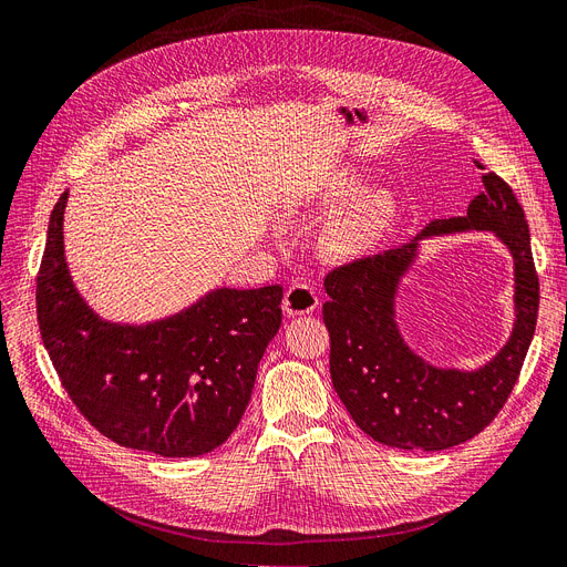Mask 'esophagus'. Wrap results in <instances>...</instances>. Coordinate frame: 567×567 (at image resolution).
<instances>
[{
	"mask_svg": "<svg viewBox=\"0 0 567 567\" xmlns=\"http://www.w3.org/2000/svg\"><path fill=\"white\" fill-rule=\"evenodd\" d=\"M281 307L288 316H305L319 307V296H316V290L311 286L296 284L286 290Z\"/></svg>",
	"mask_w": 567,
	"mask_h": 567,
	"instance_id": "esophagus-1",
	"label": "esophagus"
}]
</instances>
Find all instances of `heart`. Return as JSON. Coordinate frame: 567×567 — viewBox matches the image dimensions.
Returning <instances> with one entry per match:
<instances>
[{
	"label": "heart",
	"mask_w": 567,
	"mask_h": 567,
	"mask_svg": "<svg viewBox=\"0 0 567 567\" xmlns=\"http://www.w3.org/2000/svg\"><path fill=\"white\" fill-rule=\"evenodd\" d=\"M362 184H365V178H362L355 167L334 165L326 172L321 184L316 186L311 205L319 212H334L348 205L362 190ZM395 218L398 199L391 190H365L342 214H337L326 225L321 233V254L337 262L365 256L391 233Z\"/></svg>",
	"instance_id": "1"
}]
</instances>
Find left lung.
I'll return each instance as SVG.
<instances>
[{
    "label": "left lung",
    "instance_id": "1",
    "mask_svg": "<svg viewBox=\"0 0 567 567\" xmlns=\"http://www.w3.org/2000/svg\"><path fill=\"white\" fill-rule=\"evenodd\" d=\"M482 184L465 216L433 220L410 244L326 277L332 386L374 442L442 451L472 440L503 410L524 365L539 307L528 223L501 176L482 174ZM461 231H493L515 262L513 332L502 351L474 371L433 367L405 344L396 323L399 286L417 259L420 241Z\"/></svg>",
    "mask_w": 567,
    "mask_h": 567
}]
</instances>
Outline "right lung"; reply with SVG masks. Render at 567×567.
<instances>
[{"mask_svg": "<svg viewBox=\"0 0 567 567\" xmlns=\"http://www.w3.org/2000/svg\"><path fill=\"white\" fill-rule=\"evenodd\" d=\"M62 193L39 277L43 347L79 412L127 449L163 458L209 454L233 435L260 358L281 328V286L214 288L148 323L106 321L79 292L64 258Z\"/></svg>", "mask_w": 567, "mask_h": 567, "instance_id": "obj_1", "label": "right lung"}]
</instances>
